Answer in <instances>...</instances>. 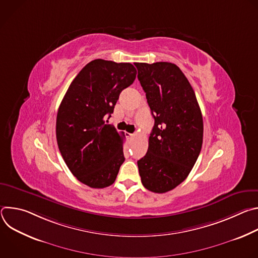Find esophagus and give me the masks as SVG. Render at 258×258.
Wrapping results in <instances>:
<instances>
[{"instance_id": "esophagus-1", "label": "esophagus", "mask_w": 258, "mask_h": 258, "mask_svg": "<svg viewBox=\"0 0 258 258\" xmlns=\"http://www.w3.org/2000/svg\"><path fill=\"white\" fill-rule=\"evenodd\" d=\"M125 137L127 138V140L134 139V135H133V134H130V133H125Z\"/></svg>"}]
</instances>
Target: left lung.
<instances>
[{
    "instance_id": "left-lung-1",
    "label": "left lung",
    "mask_w": 258,
    "mask_h": 258,
    "mask_svg": "<svg viewBox=\"0 0 258 258\" xmlns=\"http://www.w3.org/2000/svg\"><path fill=\"white\" fill-rule=\"evenodd\" d=\"M154 117L146 155L138 161L143 186L165 193L192 170L203 142V118L195 92L173 63H136Z\"/></svg>"
}]
</instances>
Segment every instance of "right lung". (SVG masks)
<instances>
[{
	"instance_id": "1",
	"label": "right lung",
	"mask_w": 258,
	"mask_h": 258,
	"mask_svg": "<svg viewBox=\"0 0 258 258\" xmlns=\"http://www.w3.org/2000/svg\"><path fill=\"white\" fill-rule=\"evenodd\" d=\"M136 76L131 63L93 60L72 81L59 106L60 153L72 174L91 188L112 185L124 161V135L105 119L111 117L119 94Z\"/></svg>"
}]
</instances>
